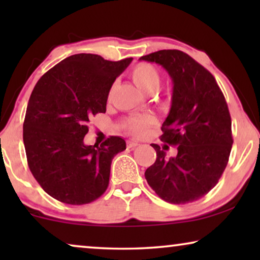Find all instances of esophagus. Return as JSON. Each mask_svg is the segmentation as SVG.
<instances>
[{"label": "esophagus", "instance_id": "1", "mask_svg": "<svg viewBox=\"0 0 260 260\" xmlns=\"http://www.w3.org/2000/svg\"><path fill=\"white\" fill-rule=\"evenodd\" d=\"M137 145H140V143H138L137 141H135V140L127 141V148H135V147H137Z\"/></svg>", "mask_w": 260, "mask_h": 260}]
</instances>
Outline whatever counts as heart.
Wrapping results in <instances>:
<instances>
[{
	"label": "heart",
	"instance_id": "b5f03b06",
	"mask_svg": "<svg viewBox=\"0 0 260 260\" xmlns=\"http://www.w3.org/2000/svg\"><path fill=\"white\" fill-rule=\"evenodd\" d=\"M131 78H133L136 86L144 92H151L156 90L159 84L157 70L150 63H140V65L135 66L134 70L131 71ZM150 122L151 119L149 117L136 118L131 122L130 127L136 134H141Z\"/></svg>",
	"mask_w": 260,
	"mask_h": 260
}]
</instances>
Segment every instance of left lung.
<instances>
[{
    "mask_svg": "<svg viewBox=\"0 0 260 260\" xmlns=\"http://www.w3.org/2000/svg\"><path fill=\"white\" fill-rule=\"evenodd\" d=\"M140 60L158 63L172 78V108L161 141L177 149L168 158V145L163 150L151 144L156 161L145 170V179L169 204L197 201L215 187L229 162L233 138L226 99L212 73L186 53L162 49Z\"/></svg>",
    "mask_w": 260,
    "mask_h": 260,
    "instance_id": "1",
    "label": "left lung"
}]
</instances>
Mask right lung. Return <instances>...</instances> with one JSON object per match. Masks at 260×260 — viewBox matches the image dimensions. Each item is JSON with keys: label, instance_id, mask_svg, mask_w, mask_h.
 <instances>
[{"label": "right lung", "instance_id": "1", "mask_svg": "<svg viewBox=\"0 0 260 260\" xmlns=\"http://www.w3.org/2000/svg\"><path fill=\"white\" fill-rule=\"evenodd\" d=\"M131 61L80 53L56 63L35 85L23 143L31 174L55 200L90 204L108 188L112 158L125 150V141L110 136L97 147L85 144L84 137L92 116L105 113L110 88Z\"/></svg>", "mask_w": 260, "mask_h": 260}]
</instances>
